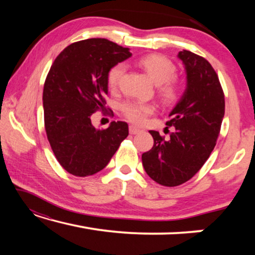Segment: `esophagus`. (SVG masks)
<instances>
[{
  "label": "esophagus",
  "instance_id": "34e87169",
  "mask_svg": "<svg viewBox=\"0 0 255 255\" xmlns=\"http://www.w3.org/2000/svg\"><path fill=\"white\" fill-rule=\"evenodd\" d=\"M140 131L139 128H137L135 126H129V132L131 133V135H136V133H138Z\"/></svg>",
  "mask_w": 255,
  "mask_h": 255
}]
</instances>
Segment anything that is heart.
<instances>
[{"label": "heart", "instance_id": "b5f03b06", "mask_svg": "<svg viewBox=\"0 0 255 255\" xmlns=\"http://www.w3.org/2000/svg\"><path fill=\"white\" fill-rule=\"evenodd\" d=\"M138 65L143 68L153 83L157 85L158 94L164 102L173 103L178 100L180 96V85L176 80H174L176 67L169 58L158 54L147 55L138 59ZM124 73V64H117L110 68L107 80L111 90L118 88ZM122 110L126 118L130 122L143 125L147 120L148 116L155 112V106L149 102L130 101L125 103L122 107Z\"/></svg>", "mask_w": 255, "mask_h": 255}]
</instances>
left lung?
Segmentation results:
<instances>
[{
	"instance_id": "8db88e82",
	"label": "left lung",
	"mask_w": 255,
	"mask_h": 255,
	"mask_svg": "<svg viewBox=\"0 0 255 255\" xmlns=\"http://www.w3.org/2000/svg\"><path fill=\"white\" fill-rule=\"evenodd\" d=\"M187 85L170 112L167 126H174L169 139L150 130L154 145L141 155L150 179L165 187L187 182L201 169L216 145L225 114V98L218 76L208 60L182 50Z\"/></svg>"
}]
</instances>
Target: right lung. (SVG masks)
<instances>
[{"mask_svg":"<svg viewBox=\"0 0 255 255\" xmlns=\"http://www.w3.org/2000/svg\"><path fill=\"white\" fill-rule=\"evenodd\" d=\"M131 56L103 38L67 46L51 65L44 85L45 129L56 158L68 173L88 176L105 169L128 136V125L94 128L91 116L106 106L108 72Z\"/></svg>","mask_w":255,"mask_h":255,"instance_id":"obj_1","label":"right lung"}]
</instances>
